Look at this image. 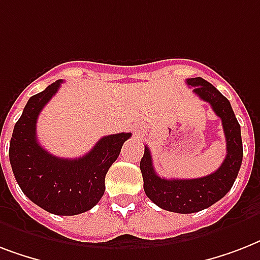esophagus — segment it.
Instances as JSON below:
<instances>
[{
    "label": "esophagus",
    "mask_w": 260,
    "mask_h": 260,
    "mask_svg": "<svg viewBox=\"0 0 260 260\" xmlns=\"http://www.w3.org/2000/svg\"><path fill=\"white\" fill-rule=\"evenodd\" d=\"M140 134H142V131H140V129L135 131V135H136V136H140Z\"/></svg>",
    "instance_id": "obj_1"
}]
</instances>
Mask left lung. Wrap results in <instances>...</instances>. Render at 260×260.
<instances>
[{"label":"left lung","instance_id":"left-lung-1","mask_svg":"<svg viewBox=\"0 0 260 260\" xmlns=\"http://www.w3.org/2000/svg\"><path fill=\"white\" fill-rule=\"evenodd\" d=\"M187 86L205 102H209L214 113L221 118L225 135L226 156L221 166L206 177L194 179H166L155 173L148 147L140 160L144 191L151 201L169 212L196 213L206 209L221 200L238 177L243 159V143L240 125L230 101L216 87L201 77L186 79Z\"/></svg>","mask_w":260,"mask_h":260}]
</instances>
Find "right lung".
<instances>
[{"label": "right lung", "instance_id": "right-lung-1", "mask_svg": "<svg viewBox=\"0 0 260 260\" xmlns=\"http://www.w3.org/2000/svg\"><path fill=\"white\" fill-rule=\"evenodd\" d=\"M62 82L51 83L28 100L14 125L9 160L18 186L30 201L50 213L74 216L90 210L101 200L106 173L131 134L104 136L81 158H58L44 150L36 138V121Z\"/></svg>", "mask_w": 260, "mask_h": 260}]
</instances>
